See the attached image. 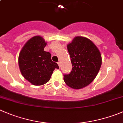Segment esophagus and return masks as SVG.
Returning a JSON list of instances; mask_svg holds the SVG:
<instances>
[{
  "instance_id": "1",
  "label": "esophagus",
  "mask_w": 123,
  "mask_h": 123,
  "mask_svg": "<svg viewBox=\"0 0 123 123\" xmlns=\"http://www.w3.org/2000/svg\"><path fill=\"white\" fill-rule=\"evenodd\" d=\"M58 66H59V67L60 68L61 67V65H62V64H61V62H58Z\"/></svg>"
}]
</instances>
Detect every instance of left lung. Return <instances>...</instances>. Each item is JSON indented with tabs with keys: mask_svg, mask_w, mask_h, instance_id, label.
Returning a JSON list of instances; mask_svg holds the SVG:
<instances>
[{
	"mask_svg": "<svg viewBox=\"0 0 123 123\" xmlns=\"http://www.w3.org/2000/svg\"><path fill=\"white\" fill-rule=\"evenodd\" d=\"M67 47L72 69L64 75V81L72 89L83 88L97 75L102 63L101 54L91 40L81 36L75 37Z\"/></svg>",
	"mask_w": 123,
	"mask_h": 123,
	"instance_id": "left-lung-1",
	"label": "left lung"
}]
</instances>
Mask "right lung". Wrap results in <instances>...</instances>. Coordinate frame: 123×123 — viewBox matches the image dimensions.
Returning a JSON list of instances; mask_svg holds the SVG:
<instances>
[{"mask_svg":"<svg viewBox=\"0 0 123 123\" xmlns=\"http://www.w3.org/2000/svg\"><path fill=\"white\" fill-rule=\"evenodd\" d=\"M46 44L42 37L34 36L25 44L18 55V66L22 75L35 86L48 82L55 69L59 68L51 60L50 52L44 51Z\"/></svg>","mask_w":123,"mask_h":123,"instance_id":"right-lung-1","label":"right lung"}]
</instances>
